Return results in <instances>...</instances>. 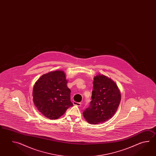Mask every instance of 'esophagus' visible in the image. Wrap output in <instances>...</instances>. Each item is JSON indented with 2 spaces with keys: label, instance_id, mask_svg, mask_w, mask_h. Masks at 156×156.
I'll list each match as a JSON object with an SVG mask.
<instances>
[{
  "label": "esophagus",
  "instance_id": "obj_1",
  "mask_svg": "<svg viewBox=\"0 0 156 156\" xmlns=\"http://www.w3.org/2000/svg\"><path fill=\"white\" fill-rule=\"evenodd\" d=\"M73 104L74 105H76L77 106H81V103H77V102H76V101H73Z\"/></svg>",
  "mask_w": 156,
  "mask_h": 156
}]
</instances>
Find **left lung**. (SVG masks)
I'll use <instances>...</instances> for the list:
<instances>
[{
  "label": "left lung",
  "mask_w": 156,
  "mask_h": 156,
  "mask_svg": "<svg viewBox=\"0 0 156 156\" xmlns=\"http://www.w3.org/2000/svg\"><path fill=\"white\" fill-rule=\"evenodd\" d=\"M92 100L83 112L90 124L105 122L114 115L119 105L121 95L116 83L104 75L94 79Z\"/></svg>",
  "instance_id": "8db88e82"
}]
</instances>
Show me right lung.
Wrapping results in <instances>:
<instances>
[{"label":"right lung","mask_w":156,"mask_h":156,"mask_svg":"<svg viewBox=\"0 0 156 156\" xmlns=\"http://www.w3.org/2000/svg\"><path fill=\"white\" fill-rule=\"evenodd\" d=\"M65 74L55 71L44 74L33 87V102L44 116L56 119L73 106L70 101L71 90L67 86Z\"/></svg>","instance_id":"1"}]
</instances>
